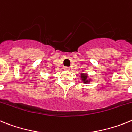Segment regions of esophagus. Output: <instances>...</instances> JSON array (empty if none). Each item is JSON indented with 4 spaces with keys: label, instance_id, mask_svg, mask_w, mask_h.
<instances>
[{
    "label": "esophagus",
    "instance_id": "34e87169",
    "mask_svg": "<svg viewBox=\"0 0 132 132\" xmlns=\"http://www.w3.org/2000/svg\"><path fill=\"white\" fill-rule=\"evenodd\" d=\"M64 68V70H70V68L69 67H68V66H65Z\"/></svg>",
    "mask_w": 132,
    "mask_h": 132
}]
</instances>
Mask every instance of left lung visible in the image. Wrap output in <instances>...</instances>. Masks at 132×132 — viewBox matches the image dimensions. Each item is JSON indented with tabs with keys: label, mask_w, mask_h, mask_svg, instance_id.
<instances>
[{
	"label": "left lung",
	"mask_w": 132,
	"mask_h": 132,
	"mask_svg": "<svg viewBox=\"0 0 132 132\" xmlns=\"http://www.w3.org/2000/svg\"><path fill=\"white\" fill-rule=\"evenodd\" d=\"M80 78H81L82 81L84 83H88L90 82V78L88 79V75L87 74H84V73L80 74Z\"/></svg>",
	"instance_id": "1"
}]
</instances>
